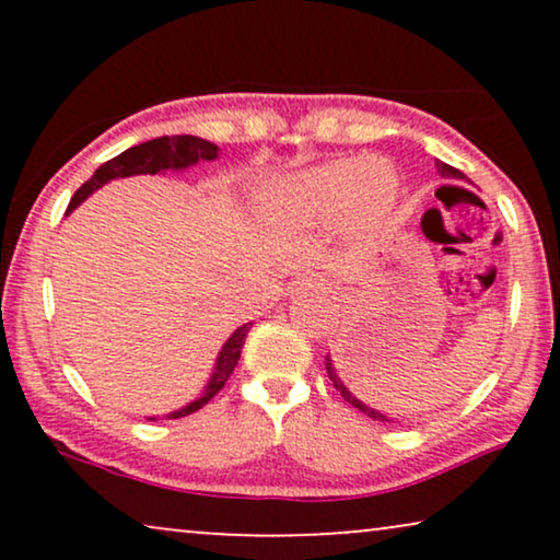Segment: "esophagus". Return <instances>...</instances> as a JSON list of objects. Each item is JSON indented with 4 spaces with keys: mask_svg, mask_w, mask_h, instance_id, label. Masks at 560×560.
<instances>
[{
    "mask_svg": "<svg viewBox=\"0 0 560 560\" xmlns=\"http://www.w3.org/2000/svg\"><path fill=\"white\" fill-rule=\"evenodd\" d=\"M290 288L308 290V293H320V290H326V280H324V275H318V272H305L298 280L290 282Z\"/></svg>",
    "mask_w": 560,
    "mask_h": 560,
    "instance_id": "esophagus-1",
    "label": "esophagus"
}]
</instances>
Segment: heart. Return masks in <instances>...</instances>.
<instances>
[{
    "label": "heart",
    "mask_w": 560,
    "mask_h": 560,
    "mask_svg": "<svg viewBox=\"0 0 560 560\" xmlns=\"http://www.w3.org/2000/svg\"><path fill=\"white\" fill-rule=\"evenodd\" d=\"M397 201V178L372 158H339L265 194V209L288 226H324L347 213L357 232H374Z\"/></svg>",
    "instance_id": "1"
}]
</instances>
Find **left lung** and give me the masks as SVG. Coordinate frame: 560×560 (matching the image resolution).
<instances>
[{
	"mask_svg": "<svg viewBox=\"0 0 560 560\" xmlns=\"http://www.w3.org/2000/svg\"><path fill=\"white\" fill-rule=\"evenodd\" d=\"M435 167H439V173L443 175V178H464V173H462V171H456V167H451V165H446V163H441V160H435ZM326 372H328V380L334 382L336 393H341V397H343V400H347L349 405H354L357 410H362L364 416H370L372 420H380V423H393V420H389V418L385 416V412H380V410L370 408V405H364L362 400H357V397L349 393V387L343 385L341 377H339V372H336V366H334V362H331V357H326Z\"/></svg>",
	"mask_w": 560,
	"mask_h": 560,
	"instance_id": "8db88e82",
	"label": "left lung"
}]
</instances>
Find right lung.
Masks as SVG:
<instances>
[{"mask_svg": "<svg viewBox=\"0 0 560 560\" xmlns=\"http://www.w3.org/2000/svg\"><path fill=\"white\" fill-rule=\"evenodd\" d=\"M217 158H219L217 144L209 140H201V137H194V135L158 137V140L135 144V148L125 150L121 155L106 160V163L98 167V171L91 175V178L83 183L79 190H75L66 213H71L75 206L86 201L94 190L106 186V183L114 178H129V175H142V173L155 175L163 171H183V167L196 165L198 160H217ZM249 328H252V324H244L236 328L232 336H229L226 343L219 351L217 366H213L211 380H209V385L203 387V393L198 395L194 402H188L186 408L167 412V418H183V416H190V412L201 410L203 405L226 385V380L232 377L236 362H240L244 339H247ZM148 420H158V418H148Z\"/></svg>", "mask_w": 560, "mask_h": 560, "instance_id": "1", "label": "right lung"}]
</instances>
